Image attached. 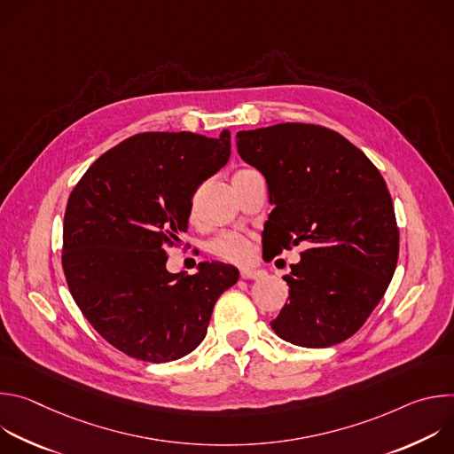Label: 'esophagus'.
I'll list each match as a JSON object with an SVG mask.
<instances>
[{"instance_id": "obj_1", "label": "esophagus", "mask_w": 454, "mask_h": 454, "mask_svg": "<svg viewBox=\"0 0 454 454\" xmlns=\"http://www.w3.org/2000/svg\"><path fill=\"white\" fill-rule=\"evenodd\" d=\"M240 277L246 280H256V278H262L264 271L262 270H254V268H242L240 270Z\"/></svg>"}]
</instances>
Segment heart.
<instances>
[{"instance_id":"obj_1","label":"heart","mask_w":454,"mask_h":454,"mask_svg":"<svg viewBox=\"0 0 454 454\" xmlns=\"http://www.w3.org/2000/svg\"><path fill=\"white\" fill-rule=\"evenodd\" d=\"M210 251L223 258V261L228 262H235V264H242L247 262L251 258L253 247L249 239H246L244 235L239 233H224L221 237H217L212 244H210Z\"/></svg>"}]
</instances>
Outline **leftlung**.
Returning a JSON list of instances; mask_svg holds the SVG:
<instances>
[{"label": "left lung", "mask_w": 454, "mask_h": 454, "mask_svg": "<svg viewBox=\"0 0 454 454\" xmlns=\"http://www.w3.org/2000/svg\"><path fill=\"white\" fill-rule=\"evenodd\" d=\"M237 151L268 183L275 207L264 224L268 254L305 246L271 329L307 348L345 341L397 268L399 230L380 172L340 133L310 123L240 131Z\"/></svg>", "instance_id": "left-lung-1"}]
</instances>
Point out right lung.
Instances as JSON below:
<instances>
[{
	"label": "right lung",
	"mask_w": 454,
	"mask_h": 454,
	"mask_svg": "<svg viewBox=\"0 0 454 454\" xmlns=\"http://www.w3.org/2000/svg\"><path fill=\"white\" fill-rule=\"evenodd\" d=\"M219 138L142 133L102 154L70 193L62 268L70 293L114 348L149 361H176L207 336L217 298L239 270L201 262L196 275L167 271V246L181 242L200 184L230 160Z\"/></svg>",
	"instance_id": "obj_1"
}]
</instances>
